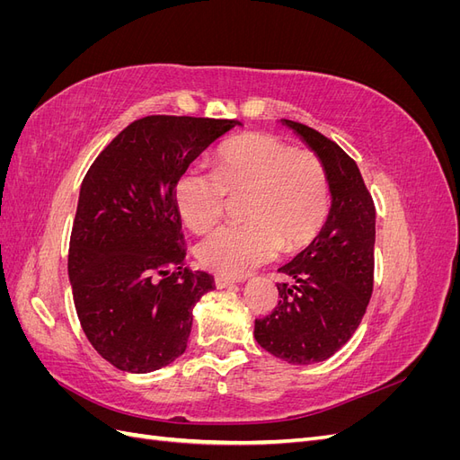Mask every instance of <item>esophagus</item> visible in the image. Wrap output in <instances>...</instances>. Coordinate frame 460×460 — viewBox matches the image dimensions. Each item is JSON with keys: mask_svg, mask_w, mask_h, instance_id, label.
Listing matches in <instances>:
<instances>
[{"mask_svg": "<svg viewBox=\"0 0 460 460\" xmlns=\"http://www.w3.org/2000/svg\"><path fill=\"white\" fill-rule=\"evenodd\" d=\"M215 286H217L218 289H225V288H230V286H235V282L230 280V278L217 276V278H215Z\"/></svg>", "mask_w": 460, "mask_h": 460, "instance_id": "obj_1", "label": "esophagus"}]
</instances>
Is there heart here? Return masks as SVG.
I'll return each instance as SVG.
<instances>
[{"label": "heart", "instance_id": "b5f03b06", "mask_svg": "<svg viewBox=\"0 0 460 460\" xmlns=\"http://www.w3.org/2000/svg\"><path fill=\"white\" fill-rule=\"evenodd\" d=\"M228 193L247 196L249 225L222 226L198 247L205 269L242 278L280 252L311 243L330 211V186L323 163L311 151L291 149L269 134H247L218 153L217 171L190 166L178 178L174 199L184 225L205 232L217 225Z\"/></svg>", "mask_w": 460, "mask_h": 460}]
</instances>
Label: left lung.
<instances>
[{"label":"left lung","instance_id":"obj_1","mask_svg":"<svg viewBox=\"0 0 460 460\" xmlns=\"http://www.w3.org/2000/svg\"><path fill=\"white\" fill-rule=\"evenodd\" d=\"M323 163L330 213L323 230L280 270L278 307L255 320L264 351L289 365L323 363L351 340L372 296L376 208L357 163L326 136L282 119Z\"/></svg>","mask_w":460,"mask_h":460}]
</instances>
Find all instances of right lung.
I'll return each mask as SVG.
<instances>
[{
    "label": "right lung",
    "mask_w": 460,
    "mask_h": 460,
    "mask_svg": "<svg viewBox=\"0 0 460 460\" xmlns=\"http://www.w3.org/2000/svg\"><path fill=\"white\" fill-rule=\"evenodd\" d=\"M238 120L153 115L111 142L80 186L68 280L88 341L111 365L147 374L186 351L213 276L184 269L174 188Z\"/></svg>",
    "instance_id": "right-lung-1"
}]
</instances>
